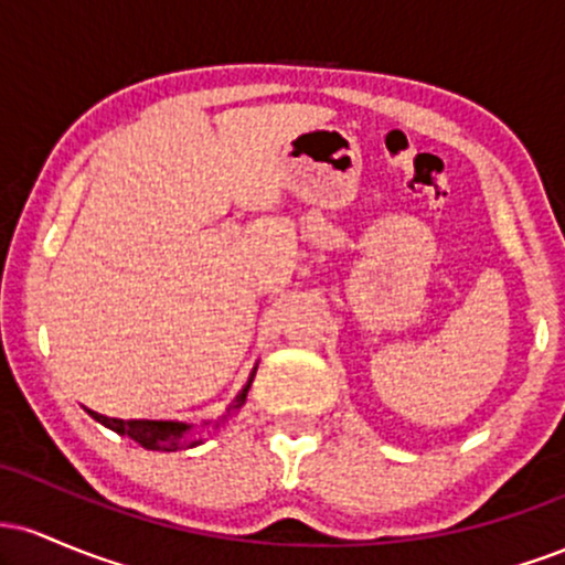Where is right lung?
Returning <instances> with one entry per match:
<instances>
[{"mask_svg": "<svg viewBox=\"0 0 565 565\" xmlns=\"http://www.w3.org/2000/svg\"><path fill=\"white\" fill-rule=\"evenodd\" d=\"M252 377H255V374H252ZM252 377L242 387V393H238L236 398L231 401V406L225 408L223 417H220L217 423L212 425L215 430L225 423V419L231 417L233 412H238V408L244 406L246 393H249V385H252ZM87 412H89V408H87ZM89 417L97 419L100 425H106L108 430L119 433V436L132 438L135 444L142 446V449H151V451H178V449H185V446L191 449V446L201 444V438L199 440H188V433H191L193 425L172 423V419H111V417H103V414H97V412H89Z\"/></svg>", "mask_w": 565, "mask_h": 565, "instance_id": "obj_1", "label": "right lung"}]
</instances>
